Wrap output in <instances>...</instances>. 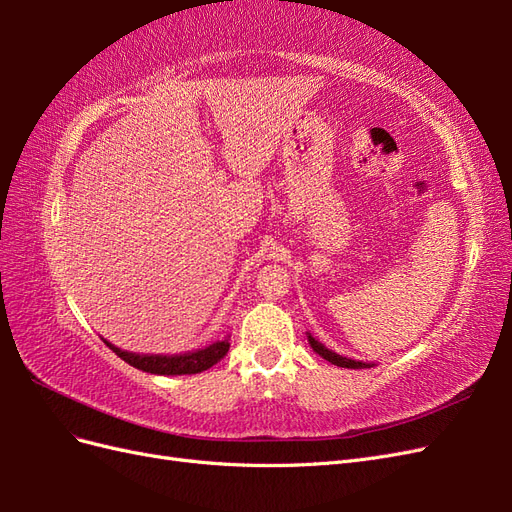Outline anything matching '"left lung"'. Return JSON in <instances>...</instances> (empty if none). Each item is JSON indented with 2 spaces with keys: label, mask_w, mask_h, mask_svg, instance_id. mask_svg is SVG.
<instances>
[{
  "label": "left lung",
  "mask_w": 512,
  "mask_h": 512,
  "mask_svg": "<svg viewBox=\"0 0 512 512\" xmlns=\"http://www.w3.org/2000/svg\"><path fill=\"white\" fill-rule=\"evenodd\" d=\"M307 342H309V346L314 348V352L316 354H320L322 359H327L329 363H333V365H337V367H348V369H365V367H371L374 363H363V361H354V359H348V356H342V354H337V352H333V350H329V348H324L316 337H312V333H307Z\"/></svg>",
  "instance_id": "1"
}]
</instances>
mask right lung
Returning <instances> with one entry per match:
<instances>
[{
  "instance_id": "add662e5",
  "label": "right lung",
  "mask_w": 512,
  "mask_h": 512,
  "mask_svg": "<svg viewBox=\"0 0 512 512\" xmlns=\"http://www.w3.org/2000/svg\"><path fill=\"white\" fill-rule=\"evenodd\" d=\"M104 344L111 348L119 359L130 363L136 369H143L147 374H158V376H183V374H200L209 367H213L220 359H224L230 344L228 339H222V342H215L211 346L198 348L194 352H185V354H136L121 350L113 346L111 342Z\"/></svg>"
}]
</instances>
